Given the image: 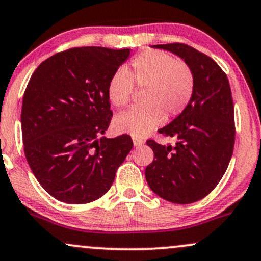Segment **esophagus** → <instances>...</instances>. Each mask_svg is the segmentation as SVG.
<instances>
[{"instance_id":"esophagus-1","label":"esophagus","mask_w":261,"mask_h":261,"mask_svg":"<svg viewBox=\"0 0 261 261\" xmlns=\"http://www.w3.org/2000/svg\"><path fill=\"white\" fill-rule=\"evenodd\" d=\"M132 139H133V144H134V146H136V148H138V146H142L144 143V140L142 139V138H138V137H133L132 138Z\"/></svg>"}]
</instances>
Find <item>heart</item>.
Returning <instances> with one entry per match:
<instances>
[{"label": "heart", "instance_id": "1", "mask_svg": "<svg viewBox=\"0 0 261 261\" xmlns=\"http://www.w3.org/2000/svg\"><path fill=\"white\" fill-rule=\"evenodd\" d=\"M134 85L144 89L142 107H133L113 119L118 133L142 137L158 128L165 117L178 116L191 101L194 75L186 62L164 51L146 50L130 61L128 72L118 69L107 84V97L116 107L129 102Z\"/></svg>", "mask_w": 261, "mask_h": 261}]
</instances>
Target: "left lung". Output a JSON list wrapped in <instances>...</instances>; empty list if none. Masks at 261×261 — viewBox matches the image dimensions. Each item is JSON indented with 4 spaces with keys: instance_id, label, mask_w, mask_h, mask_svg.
Segmentation results:
<instances>
[{
    "instance_id": "8db88e82",
    "label": "left lung",
    "mask_w": 261,
    "mask_h": 261,
    "mask_svg": "<svg viewBox=\"0 0 261 261\" xmlns=\"http://www.w3.org/2000/svg\"><path fill=\"white\" fill-rule=\"evenodd\" d=\"M182 58L194 75V91L180 115L159 129L174 145L146 144L154 161L145 168L151 191L174 204L206 197L222 178L234 146V109L227 75L213 58L186 44L154 45Z\"/></svg>"
}]
</instances>
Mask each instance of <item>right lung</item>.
Segmentation results:
<instances>
[{"label":"right lung","mask_w":261,"mask_h":261,"mask_svg":"<svg viewBox=\"0 0 261 261\" xmlns=\"http://www.w3.org/2000/svg\"><path fill=\"white\" fill-rule=\"evenodd\" d=\"M130 48L74 47L45 60L30 78L21 105L24 152L48 194L87 204L111 188L133 148L127 134L103 137L112 117L107 84Z\"/></svg>","instance_id":"1"}]
</instances>
